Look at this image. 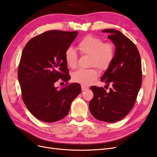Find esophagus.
I'll return each mask as SVG.
<instances>
[{
    "label": "esophagus",
    "instance_id": "34e87169",
    "mask_svg": "<svg viewBox=\"0 0 157 157\" xmlns=\"http://www.w3.org/2000/svg\"><path fill=\"white\" fill-rule=\"evenodd\" d=\"M89 89V87H87V86L82 85V91H84V90H87V89Z\"/></svg>",
    "mask_w": 157,
    "mask_h": 157
}]
</instances>
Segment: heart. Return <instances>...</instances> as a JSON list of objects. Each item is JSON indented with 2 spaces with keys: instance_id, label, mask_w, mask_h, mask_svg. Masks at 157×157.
I'll return each mask as SVG.
<instances>
[{
  "instance_id": "b5f03b06",
  "label": "heart",
  "mask_w": 157,
  "mask_h": 157,
  "mask_svg": "<svg viewBox=\"0 0 157 157\" xmlns=\"http://www.w3.org/2000/svg\"><path fill=\"white\" fill-rule=\"evenodd\" d=\"M78 49L82 55H89L90 67H97L102 70L107 69L113 61L115 48L110 42H104L103 40L93 35L83 38L78 44ZM66 63L70 68H74L78 63V55L75 49L70 47L64 53ZM98 76L97 69L93 67L79 69L72 74L74 82L83 85H89Z\"/></svg>"
}]
</instances>
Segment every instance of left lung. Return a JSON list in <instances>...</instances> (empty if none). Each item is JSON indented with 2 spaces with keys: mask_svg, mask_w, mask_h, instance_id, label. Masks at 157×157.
<instances>
[{
  "mask_svg": "<svg viewBox=\"0 0 157 157\" xmlns=\"http://www.w3.org/2000/svg\"><path fill=\"white\" fill-rule=\"evenodd\" d=\"M115 47L113 61L103 74L101 82L112 87L107 92L103 87L92 86L93 99L89 109L93 117L107 123H114L127 115L134 107L142 82L141 62L135 44L115 29L102 30Z\"/></svg>",
  "mask_w": 157,
  "mask_h": 157,
  "instance_id": "8db88e82",
  "label": "left lung"
}]
</instances>
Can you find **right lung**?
I'll return each instance as SVG.
<instances>
[{
  "label": "right lung",
  "mask_w": 157,
  "mask_h": 157,
  "mask_svg": "<svg viewBox=\"0 0 157 157\" xmlns=\"http://www.w3.org/2000/svg\"><path fill=\"white\" fill-rule=\"evenodd\" d=\"M78 33L46 31L30 40L23 50L17 72L22 98L29 112L43 122L65 117L82 91L77 83L55 87L59 79L65 82L70 79L64 53Z\"/></svg>",
  "instance_id": "right-lung-1"
}]
</instances>
